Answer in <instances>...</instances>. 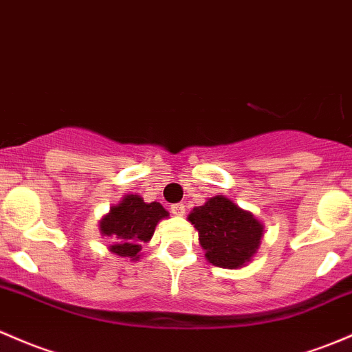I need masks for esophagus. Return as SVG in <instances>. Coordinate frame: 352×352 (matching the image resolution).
Here are the masks:
<instances>
[{"label":"esophagus","mask_w":352,"mask_h":352,"mask_svg":"<svg viewBox=\"0 0 352 352\" xmlns=\"http://www.w3.org/2000/svg\"><path fill=\"white\" fill-rule=\"evenodd\" d=\"M170 210H172V214H175V216H184V214H186V206H184V204H172V206H170Z\"/></svg>","instance_id":"34e87169"}]
</instances>
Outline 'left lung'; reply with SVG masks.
Segmentation results:
<instances>
[{"instance_id":"8db88e82","label":"left lung","mask_w":352,"mask_h":352,"mask_svg":"<svg viewBox=\"0 0 352 352\" xmlns=\"http://www.w3.org/2000/svg\"><path fill=\"white\" fill-rule=\"evenodd\" d=\"M188 221L199 231V241L209 263L219 268H239L260 246L263 226L224 195L194 207Z\"/></svg>"}]
</instances>
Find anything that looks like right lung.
<instances>
[{
    "label": "right lung",
    "mask_w": 352,
    "mask_h": 352,
    "mask_svg": "<svg viewBox=\"0 0 352 352\" xmlns=\"http://www.w3.org/2000/svg\"><path fill=\"white\" fill-rule=\"evenodd\" d=\"M168 212L158 202L146 204L140 195H126L118 206L111 207L108 216L101 219V232L113 236L118 244L109 248L120 256L136 260L140 256L143 243L150 241L155 226Z\"/></svg>",
    "instance_id": "add662e5"
}]
</instances>
